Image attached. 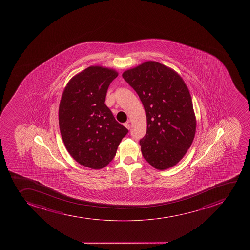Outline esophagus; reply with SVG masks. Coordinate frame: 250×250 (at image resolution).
Here are the masks:
<instances>
[{"label":"esophagus","instance_id":"34e87169","mask_svg":"<svg viewBox=\"0 0 250 250\" xmlns=\"http://www.w3.org/2000/svg\"><path fill=\"white\" fill-rule=\"evenodd\" d=\"M124 125H125V127H126L127 129H130V124H129V121H128V122H126V123L124 124Z\"/></svg>","mask_w":250,"mask_h":250}]
</instances>
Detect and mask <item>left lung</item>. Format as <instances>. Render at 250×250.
<instances>
[{"mask_svg": "<svg viewBox=\"0 0 250 250\" xmlns=\"http://www.w3.org/2000/svg\"><path fill=\"white\" fill-rule=\"evenodd\" d=\"M122 77L146 112V135L139 142L144 159L159 170L173 167L190 148L196 129L187 84L178 72L156 61L126 70Z\"/></svg>", "mask_w": 250, "mask_h": 250, "instance_id": "obj_1", "label": "left lung"}]
</instances>
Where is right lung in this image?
<instances>
[{
    "instance_id": "add662e5",
    "label": "right lung",
    "mask_w": 250,
    "mask_h": 250,
    "mask_svg": "<svg viewBox=\"0 0 250 250\" xmlns=\"http://www.w3.org/2000/svg\"><path fill=\"white\" fill-rule=\"evenodd\" d=\"M118 72L91 66L75 75L65 87L59 124L67 151L80 165L94 169L107 166L128 129L106 106V91Z\"/></svg>"
}]
</instances>
